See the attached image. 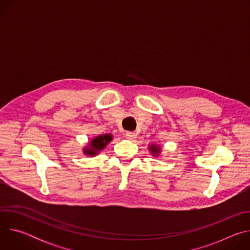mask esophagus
Here are the masks:
<instances>
[{"instance_id": "obj_1", "label": "esophagus", "mask_w": 250, "mask_h": 250, "mask_svg": "<svg viewBox=\"0 0 250 250\" xmlns=\"http://www.w3.org/2000/svg\"><path fill=\"white\" fill-rule=\"evenodd\" d=\"M125 136H126V138L129 139V140H134L137 135H136L135 132H126Z\"/></svg>"}]
</instances>
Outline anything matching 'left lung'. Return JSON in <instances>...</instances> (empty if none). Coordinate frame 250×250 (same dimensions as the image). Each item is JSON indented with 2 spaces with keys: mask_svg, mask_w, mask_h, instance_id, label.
Segmentation results:
<instances>
[{
  "mask_svg": "<svg viewBox=\"0 0 250 250\" xmlns=\"http://www.w3.org/2000/svg\"><path fill=\"white\" fill-rule=\"evenodd\" d=\"M148 151L151 153V155L153 157H161L162 156V147L161 146L157 145V144H149L148 145Z\"/></svg>",
  "mask_w": 250,
  "mask_h": 250,
  "instance_id": "1",
  "label": "left lung"
}]
</instances>
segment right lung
<instances>
[{
	"label": "right lung",
	"instance_id": "1",
	"mask_svg": "<svg viewBox=\"0 0 250 250\" xmlns=\"http://www.w3.org/2000/svg\"><path fill=\"white\" fill-rule=\"evenodd\" d=\"M112 140H113V134L111 133L97 135L91 138L88 144L82 148L83 153L87 156L94 157L98 155L103 149H104V147L108 146Z\"/></svg>",
	"mask_w": 250,
	"mask_h": 250
}]
</instances>
